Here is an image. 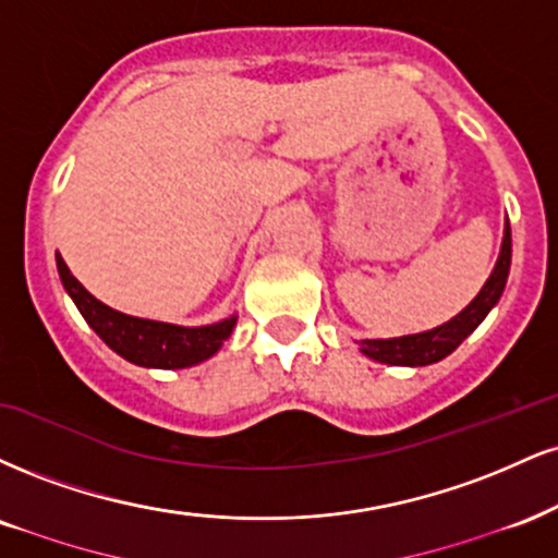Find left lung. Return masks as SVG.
Masks as SVG:
<instances>
[{
  "label": "left lung",
  "mask_w": 558,
  "mask_h": 558,
  "mask_svg": "<svg viewBox=\"0 0 558 558\" xmlns=\"http://www.w3.org/2000/svg\"><path fill=\"white\" fill-rule=\"evenodd\" d=\"M509 265H512V231H509L507 220L505 239H501V250L499 257H496L494 270L471 304L462 308L460 314H454L452 319L445 322V325L434 327V330L400 335V338L385 340H361V353L389 366H428L447 359L486 319V314L499 304L509 278Z\"/></svg>",
  "instance_id": "8db88e82"
}]
</instances>
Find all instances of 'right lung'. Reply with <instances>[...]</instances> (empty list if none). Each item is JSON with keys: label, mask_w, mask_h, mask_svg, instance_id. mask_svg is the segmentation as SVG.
<instances>
[{"label": "right lung", "mask_w": 558, "mask_h": 558, "mask_svg": "<svg viewBox=\"0 0 558 558\" xmlns=\"http://www.w3.org/2000/svg\"><path fill=\"white\" fill-rule=\"evenodd\" d=\"M57 270L62 278L64 291L75 301L77 312L83 314L93 332L134 366L145 368H186L213 359L220 345L231 338L239 314L203 327L171 325V322L143 319L132 314L117 312L104 301L93 296L87 288L70 272L62 254L57 252Z\"/></svg>", "instance_id": "1"}]
</instances>
